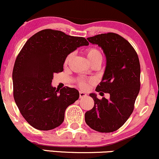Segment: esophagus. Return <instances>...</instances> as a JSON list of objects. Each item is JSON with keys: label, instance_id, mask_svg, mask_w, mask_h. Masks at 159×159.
<instances>
[{"label": "esophagus", "instance_id": "1", "mask_svg": "<svg viewBox=\"0 0 159 159\" xmlns=\"http://www.w3.org/2000/svg\"><path fill=\"white\" fill-rule=\"evenodd\" d=\"M87 94H85V92H83V91H80V98H83L85 97H86Z\"/></svg>", "mask_w": 159, "mask_h": 159}]
</instances>
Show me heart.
Listing matches in <instances>:
<instances>
[{
	"label": "heart",
	"mask_w": 159,
	"mask_h": 159,
	"mask_svg": "<svg viewBox=\"0 0 159 159\" xmlns=\"http://www.w3.org/2000/svg\"><path fill=\"white\" fill-rule=\"evenodd\" d=\"M85 53H86V56L89 59V60L90 62L91 63L92 61L98 60V59H102V55L101 53V52L99 50L98 48H89L85 50ZM73 57V53H69L68 56H67L66 58H65L64 64L65 65H68L69 63L71 61ZM78 85L79 86L83 89H88L90 85V84H91L92 82L91 80H85V79H80L78 80Z\"/></svg>",
	"instance_id": "b5f03b06"
}]
</instances>
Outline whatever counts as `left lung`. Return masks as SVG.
<instances>
[{
    "label": "left lung",
    "instance_id": "obj_1",
    "mask_svg": "<svg viewBox=\"0 0 159 159\" xmlns=\"http://www.w3.org/2000/svg\"><path fill=\"white\" fill-rule=\"evenodd\" d=\"M87 39L101 47L106 57L105 73L96 91L108 93L110 99L100 100L91 94L94 105L85 114V120L95 131L112 132L126 123L134 110L141 86L139 59L131 44L117 33H102Z\"/></svg>",
    "mask_w": 159,
    "mask_h": 159
}]
</instances>
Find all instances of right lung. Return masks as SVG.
Listing matches in <instances>:
<instances>
[{
	"label": "right lung",
	"mask_w": 159,
	"mask_h": 159,
	"mask_svg": "<svg viewBox=\"0 0 159 159\" xmlns=\"http://www.w3.org/2000/svg\"><path fill=\"white\" fill-rule=\"evenodd\" d=\"M83 37L51 29L30 37L17 56L12 71L13 97L24 118L39 130H50L64 121L65 111L80 97L74 88L52 87L53 74L63 71L65 58L80 46Z\"/></svg>",
	"instance_id": "obj_1"
}]
</instances>
